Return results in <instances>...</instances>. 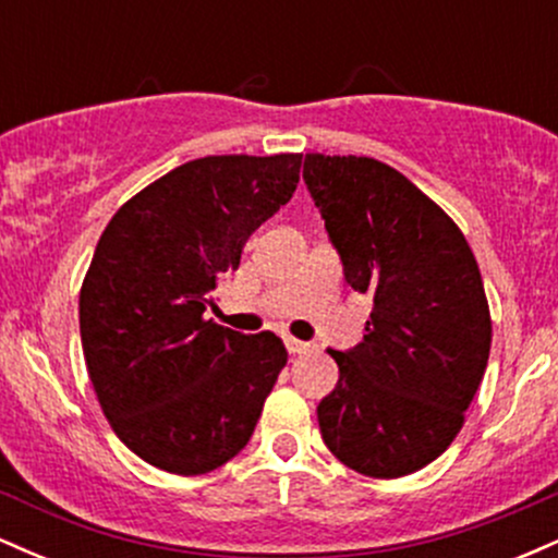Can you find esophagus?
<instances>
[{
    "label": "esophagus",
    "mask_w": 558,
    "mask_h": 558,
    "mask_svg": "<svg viewBox=\"0 0 558 558\" xmlns=\"http://www.w3.org/2000/svg\"><path fill=\"white\" fill-rule=\"evenodd\" d=\"M286 349H288V354H306V351L312 349V343H304V341H299V338L288 336L286 338Z\"/></svg>",
    "instance_id": "34e87169"
}]
</instances>
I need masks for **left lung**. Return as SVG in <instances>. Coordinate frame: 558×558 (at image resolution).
Segmentation results:
<instances>
[{"mask_svg":"<svg viewBox=\"0 0 558 558\" xmlns=\"http://www.w3.org/2000/svg\"><path fill=\"white\" fill-rule=\"evenodd\" d=\"M304 181L373 315L354 351H330L338 386L317 407L338 462L393 480L453 444L490 354V310L457 222L373 157H304Z\"/></svg>","mask_w":558,"mask_h":558,"instance_id":"1","label":"left lung"}]
</instances>
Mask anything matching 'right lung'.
Returning <instances> with one entry per match:
<instances>
[{
	"label": "right lung",
	"mask_w": 558,
	"mask_h": 558,
	"mask_svg": "<svg viewBox=\"0 0 558 558\" xmlns=\"http://www.w3.org/2000/svg\"><path fill=\"white\" fill-rule=\"evenodd\" d=\"M301 155L191 159L114 213L81 286V343L101 412L136 457L207 475L252 438L288 351L204 317L243 243L293 196Z\"/></svg>",
	"instance_id": "right-lung-1"
}]
</instances>
